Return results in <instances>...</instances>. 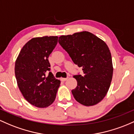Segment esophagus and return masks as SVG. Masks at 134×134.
Instances as JSON below:
<instances>
[{"instance_id": "34e87169", "label": "esophagus", "mask_w": 134, "mask_h": 134, "mask_svg": "<svg viewBox=\"0 0 134 134\" xmlns=\"http://www.w3.org/2000/svg\"><path fill=\"white\" fill-rule=\"evenodd\" d=\"M67 79H68L67 77H66V78H63V77H62V78L60 79H61V81H65L67 80Z\"/></svg>"}]
</instances>
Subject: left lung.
<instances>
[{
    "label": "left lung",
    "instance_id": "left-lung-1",
    "mask_svg": "<svg viewBox=\"0 0 134 134\" xmlns=\"http://www.w3.org/2000/svg\"><path fill=\"white\" fill-rule=\"evenodd\" d=\"M58 42L83 71V76H74L77 85L72 93L76 100L86 106L98 104L106 95L113 77L112 58L108 45L86 31L60 36Z\"/></svg>",
    "mask_w": 134,
    "mask_h": 134
}]
</instances>
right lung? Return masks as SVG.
<instances>
[{"mask_svg": "<svg viewBox=\"0 0 134 134\" xmlns=\"http://www.w3.org/2000/svg\"><path fill=\"white\" fill-rule=\"evenodd\" d=\"M58 42L57 36L32 38L24 45L15 62V76L20 92L30 104L46 108L55 101L60 81L49 72L48 57Z\"/></svg>", "mask_w": 134, "mask_h": 134, "instance_id": "add662e5", "label": "right lung"}]
</instances>
